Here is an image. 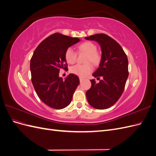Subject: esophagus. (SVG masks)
<instances>
[{
    "label": "esophagus",
    "mask_w": 156,
    "mask_h": 156,
    "mask_svg": "<svg viewBox=\"0 0 156 156\" xmlns=\"http://www.w3.org/2000/svg\"><path fill=\"white\" fill-rule=\"evenodd\" d=\"M79 80H80V81L82 82V81H83V80H84V79H83V77H79Z\"/></svg>",
    "instance_id": "esophagus-1"
}]
</instances>
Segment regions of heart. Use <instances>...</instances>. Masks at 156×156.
I'll list each match as a JSON object with an SVG mask.
<instances>
[{
  "label": "heart",
  "mask_w": 156,
  "mask_h": 156,
  "mask_svg": "<svg viewBox=\"0 0 156 156\" xmlns=\"http://www.w3.org/2000/svg\"><path fill=\"white\" fill-rule=\"evenodd\" d=\"M80 53H84L87 54L86 62H90L93 64H98L100 62L101 56L97 52V47L91 41H85L80 44L78 47ZM65 58L69 64H73L77 59V53L74 50L69 48L65 53ZM92 71V68L90 64H76L70 68V72L81 77H84L90 73Z\"/></svg>",
  "instance_id": "heart-1"
}]
</instances>
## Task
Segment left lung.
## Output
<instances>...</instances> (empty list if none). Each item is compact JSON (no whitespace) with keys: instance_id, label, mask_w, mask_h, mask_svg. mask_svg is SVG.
Masks as SVG:
<instances>
[{"instance_id":"left-lung-1","label":"left lung","mask_w":156,"mask_h":156,"mask_svg":"<svg viewBox=\"0 0 156 156\" xmlns=\"http://www.w3.org/2000/svg\"><path fill=\"white\" fill-rule=\"evenodd\" d=\"M96 41L101 47V58L99 68L92 75L100 79L90 80L91 88L86 92L87 101L97 109H106L115 104L124 92L128 77V60L122 47L105 34L85 37Z\"/></svg>"}]
</instances>
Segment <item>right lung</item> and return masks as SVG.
<instances>
[{
  "mask_svg": "<svg viewBox=\"0 0 156 156\" xmlns=\"http://www.w3.org/2000/svg\"><path fill=\"white\" fill-rule=\"evenodd\" d=\"M80 41L55 33L42 41L33 53L30 64L32 84L40 100L51 108L66 107L79 85L76 75L70 73L63 80L59 73L60 69H67L66 51Z\"/></svg>",
  "mask_w": 156,
  "mask_h": 156,
  "instance_id": "obj_1",
  "label": "right lung"
}]
</instances>
